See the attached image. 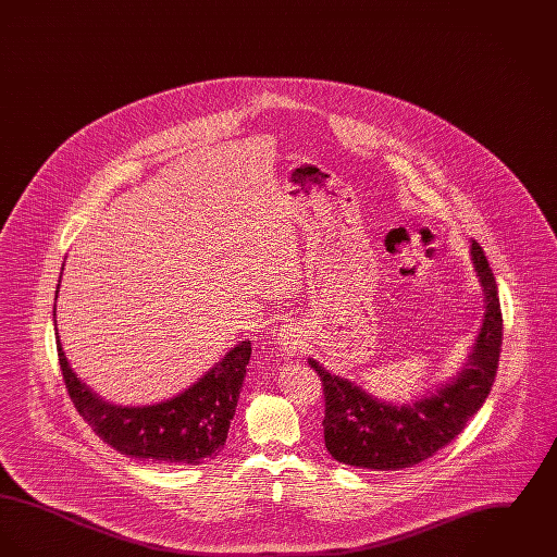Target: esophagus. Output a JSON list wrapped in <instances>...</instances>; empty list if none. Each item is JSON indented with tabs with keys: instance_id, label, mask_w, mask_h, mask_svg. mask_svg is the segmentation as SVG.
<instances>
[{
	"instance_id": "34e87169",
	"label": "esophagus",
	"mask_w": 557,
	"mask_h": 557,
	"mask_svg": "<svg viewBox=\"0 0 557 557\" xmlns=\"http://www.w3.org/2000/svg\"><path fill=\"white\" fill-rule=\"evenodd\" d=\"M280 345L284 348V352L298 355L300 348H302V336H300V332H298L296 327L286 325V327L282 330V334H280Z\"/></svg>"
}]
</instances>
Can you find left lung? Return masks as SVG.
Instances as JSON below:
<instances>
[{
    "instance_id": "1",
    "label": "left lung",
    "mask_w": 557,
    "mask_h": 557,
    "mask_svg": "<svg viewBox=\"0 0 557 557\" xmlns=\"http://www.w3.org/2000/svg\"><path fill=\"white\" fill-rule=\"evenodd\" d=\"M472 259L486 294L484 323L468 368L436 395L397 407L371 397L309 359L323 386L325 447L336 461L380 472L411 468L447 447L478 413L499 368L504 315L493 269L476 239L472 242Z\"/></svg>"
}]
</instances>
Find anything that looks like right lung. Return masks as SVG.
<instances>
[{
  "label": "right lung",
  "mask_w": 557,
  "mask_h": 557,
  "mask_svg": "<svg viewBox=\"0 0 557 557\" xmlns=\"http://www.w3.org/2000/svg\"><path fill=\"white\" fill-rule=\"evenodd\" d=\"M55 348L66 391L81 418L121 455L139 461L198 466L225 445L250 361V341L234 346L182 395L146 407H119L96 397L71 370L60 341Z\"/></svg>",
  "instance_id": "right-lung-1"
}]
</instances>
